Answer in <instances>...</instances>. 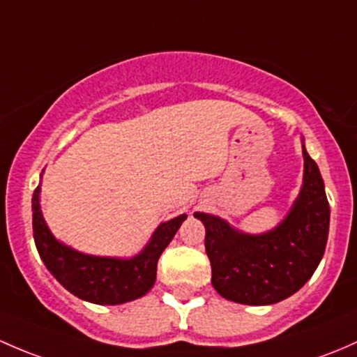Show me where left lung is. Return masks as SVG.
Here are the masks:
<instances>
[{
	"instance_id": "obj_1",
	"label": "left lung",
	"mask_w": 357,
	"mask_h": 357,
	"mask_svg": "<svg viewBox=\"0 0 357 357\" xmlns=\"http://www.w3.org/2000/svg\"><path fill=\"white\" fill-rule=\"evenodd\" d=\"M303 156L299 197L270 232H238L220 216L194 213L206 229L211 284L225 299L249 306L280 303L313 277L328 238L330 206L318 165L304 144Z\"/></svg>"
}]
</instances>
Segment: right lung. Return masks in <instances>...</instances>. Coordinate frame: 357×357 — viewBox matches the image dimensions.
<instances>
[{
    "mask_svg": "<svg viewBox=\"0 0 357 357\" xmlns=\"http://www.w3.org/2000/svg\"><path fill=\"white\" fill-rule=\"evenodd\" d=\"M41 187L32 196V229L39 256L54 278L79 299L94 304H123L149 292L156 280L158 259L182 225L185 215L154 230L149 244L130 259L89 256L61 244L47 229L39 204Z\"/></svg>",
    "mask_w": 357,
    "mask_h": 357,
    "instance_id": "obj_1",
    "label": "right lung"
}]
</instances>
